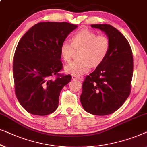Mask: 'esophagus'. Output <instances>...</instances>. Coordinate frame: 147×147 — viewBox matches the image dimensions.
Returning <instances> with one entry per match:
<instances>
[{
	"label": "esophagus",
	"mask_w": 147,
	"mask_h": 147,
	"mask_svg": "<svg viewBox=\"0 0 147 147\" xmlns=\"http://www.w3.org/2000/svg\"><path fill=\"white\" fill-rule=\"evenodd\" d=\"M72 78H73V80H82V77H80L79 76H76L75 74H73V75H72Z\"/></svg>",
	"instance_id": "34e87169"
}]
</instances>
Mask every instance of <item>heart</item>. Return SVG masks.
I'll return each mask as SVG.
<instances>
[{
	"mask_svg": "<svg viewBox=\"0 0 147 147\" xmlns=\"http://www.w3.org/2000/svg\"><path fill=\"white\" fill-rule=\"evenodd\" d=\"M111 49L108 37L98 35L88 29L80 30L71 36V42L64 40L60 45V54L64 61H71L74 53L77 51V59L65 67V71L75 75L84 74L89 70L90 66L100 65Z\"/></svg>",
	"mask_w": 147,
	"mask_h": 147,
	"instance_id": "b5f03b06",
	"label": "heart"
}]
</instances>
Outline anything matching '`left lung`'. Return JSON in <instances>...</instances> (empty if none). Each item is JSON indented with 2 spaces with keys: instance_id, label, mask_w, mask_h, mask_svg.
<instances>
[{
  "instance_id": "obj_1",
  "label": "left lung",
  "mask_w": 147,
  "mask_h": 147,
  "mask_svg": "<svg viewBox=\"0 0 147 147\" xmlns=\"http://www.w3.org/2000/svg\"><path fill=\"white\" fill-rule=\"evenodd\" d=\"M104 31L111 42L105 61L87 75L80 99L86 112L107 115L115 112L129 97L133 73V53L121 32L110 24H91Z\"/></svg>"
}]
</instances>
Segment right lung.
<instances>
[{
  "label": "right lung",
  "instance_id": "add662e5",
  "mask_svg": "<svg viewBox=\"0 0 147 147\" xmlns=\"http://www.w3.org/2000/svg\"><path fill=\"white\" fill-rule=\"evenodd\" d=\"M76 28L67 22H38L18 42L13 61L15 94L30 114L47 115L59 106L60 92L72 78L59 73L60 45Z\"/></svg>",
  "mask_w": 147,
  "mask_h": 147
}]
</instances>
